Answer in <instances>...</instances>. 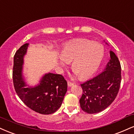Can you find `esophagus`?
<instances>
[{
  "label": "esophagus",
  "instance_id": "1",
  "mask_svg": "<svg viewBox=\"0 0 134 134\" xmlns=\"http://www.w3.org/2000/svg\"><path fill=\"white\" fill-rule=\"evenodd\" d=\"M74 83L71 82H70V81L67 82V85H68L69 87H71V86H72V85H74Z\"/></svg>",
  "mask_w": 134,
  "mask_h": 134
}]
</instances>
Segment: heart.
Masks as SVG:
<instances>
[{
    "label": "heart",
    "instance_id": "1",
    "mask_svg": "<svg viewBox=\"0 0 134 134\" xmlns=\"http://www.w3.org/2000/svg\"><path fill=\"white\" fill-rule=\"evenodd\" d=\"M104 57V48L97 42L78 39L69 43L61 52L62 67L72 62V69L81 79L91 77L99 68Z\"/></svg>",
    "mask_w": 134,
    "mask_h": 134
}]
</instances>
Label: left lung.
<instances>
[{"label":"left lung","instance_id":"left-lung-1","mask_svg":"<svg viewBox=\"0 0 134 134\" xmlns=\"http://www.w3.org/2000/svg\"><path fill=\"white\" fill-rule=\"evenodd\" d=\"M120 82L121 66L118 57L110 51V60L104 71L80 84L83 90L79 100L82 110L87 114L105 110L117 97Z\"/></svg>","mask_w":134,"mask_h":134}]
</instances>
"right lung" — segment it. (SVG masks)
<instances>
[{
  "mask_svg": "<svg viewBox=\"0 0 134 134\" xmlns=\"http://www.w3.org/2000/svg\"><path fill=\"white\" fill-rule=\"evenodd\" d=\"M29 43H25L14 57L13 82L15 92L28 107L41 114H51L60 108L67 91V83L60 74H44L35 86H29L23 75L24 57Z\"/></svg>",
  "mask_w": 134,
  "mask_h": 134,
  "instance_id": "obj_1",
  "label": "right lung"
}]
</instances>
